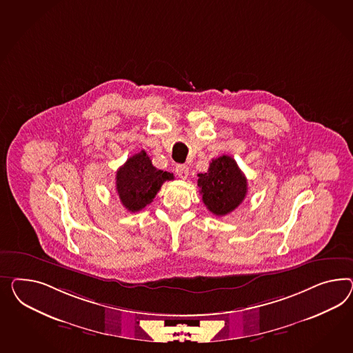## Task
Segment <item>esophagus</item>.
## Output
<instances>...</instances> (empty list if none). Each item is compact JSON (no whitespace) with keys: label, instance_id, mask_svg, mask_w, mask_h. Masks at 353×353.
I'll return each mask as SVG.
<instances>
[{"label":"esophagus","instance_id":"34e87169","mask_svg":"<svg viewBox=\"0 0 353 353\" xmlns=\"http://www.w3.org/2000/svg\"><path fill=\"white\" fill-rule=\"evenodd\" d=\"M176 174L182 179V180H185V179H188V176H189V167L186 165V164H179V165H176Z\"/></svg>","mask_w":353,"mask_h":353}]
</instances>
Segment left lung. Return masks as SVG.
<instances>
[{"mask_svg": "<svg viewBox=\"0 0 353 353\" xmlns=\"http://www.w3.org/2000/svg\"><path fill=\"white\" fill-rule=\"evenodd\" d=\"M198 177L203 203L216 216H226L236 210L248 192L244 173L229 155L213 159L208 171Z\"/></svg>", "mask_w": 353, "mask_h": 353, "instance_id": "obj_1", "label": "left lung"}]
</instances>
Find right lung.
I'll return each instance as SVG.
<instances>
[{"label": "right lung", "instance_id": "add662e5", "mask_svg": "<svg viewBox=\"0 0 353 353\" xmlns=\"http://www.w3.org/2000/svg\"><path fill=\"white\" fill-rule=\"evenodd\" d=\"M173 179V173L157 170L146 152L141 150L119 167L115 185L125 210L139 212L152 203L164 182Z\"/></svg>", "mask_w": 353, "mask_h": 353}]
</instances>
